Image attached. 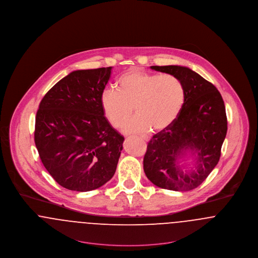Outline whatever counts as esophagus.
I'll use <instances>...</instances> for the list:
<instances>
[{
  "mask_svg": "<svg viewBox=\"0 0 258 258\" xmlns=\"http://www.w3.org/2000/svg\"><path fill=\"white\" fill-rule=\"evenodd\" d=\"M141 139H142V140H144V141H148V137H141Z\"/></svg>",
  "mask_w": 258,
  "mask_h": 258,
  "instance_id": "1",
  "label": "esophagus"
}]
</instances>
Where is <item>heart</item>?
I'll list each match as a JSON object with an SVG mask.
<instances>
[{"instance_id": "1", "label": "heart", "mask_w": 258, "mask_h": 258, "mask_svg": "<svg viewBox=\"0 0 258 258\" xmlns=\"http://www.w3.org/2000/svg\"><path fill=\"white\" fill-rule=\"evenodd\" d=\"M117 89L102 91L100 103L109 122L120 126L135 110L137 115L125 121V134L167 130L178 118L186 91L178 77L130 70L119 77Z\"/></svg>"}]
</instances>
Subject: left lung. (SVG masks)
I'll return each instance as SVG.
<instances>
[{
    "mask_svg": "<svg viewBox=\"0 0 258 258\" xmlns=\"http://www.w3.org/2000/svg\"><path fill=\"white\" fill-rule=\"evenodd\" d=\"M150 68L178 77L184 84L186 97L178 118L149 141L143 160L144 172L160 188L193 190L206 180L219 161L227 134L224 101L212 83L188 67ZM186 156L196 159L195 170H185L181 166Z\"/></svg>",
    "mask_w": 258,
    "mask_h": 258,
    "instance_id": "obj_1",
    "label": "left lung"
}]
</instances>
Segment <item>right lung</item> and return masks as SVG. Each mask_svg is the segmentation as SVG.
I'll list each match as a JSON object with an SVG mask.
<instances>
[{
	"label": "right lung",
	"mask_w": 258,
	"mask_h": 258,
	"mask_svg": "<svg viewBox=\"0 0 258 258\" xmlns=\"http://www.w3.org/2000/svg\"><path fill=\"white\" fill-rule=\"evenodd\" d=\"M111 70L71 72L46 92L37 111L34 139L41 161L68 190L97 189L116 171L124 138L100 103Z\"/></svg>",
	"instance_id": "1"
}]
</instances>
